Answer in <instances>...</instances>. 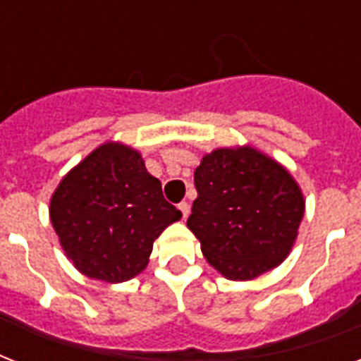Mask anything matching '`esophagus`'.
<instances>
[{
    "instance_id": "34e87169",
    "label": "esophagus",
    "mask_w": 361,
    "mask_h": 361,
    "mask_svg": "<svg viewBox=\"0 0 361 361\" xmlns=\"http://www.w3.org/2000/svg\"><path fill=\"white\" fill-rule=\"evenodd\" d=\"M178 209L181 212V219H187V217H189V204L180 202L178 204Z\"/></svg>"
}]
</instances>
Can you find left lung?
<instances>
[{
  "mask_svg": "<svg viewBox=\"0 0 361 361\" xmlns=\"http://www.w3.org/2000/svg\"><path fill=\"white\" fill-rule=\"evenodd\" d=\"M195 187L187 226L226 279H255L285 260L305 202L281 164L252 147L215 149L195 170Z\"/></svg>",
  "mask_w": 361,
  "mask_h": 361,
  "instance_id": "1",
  "label": "left lung"
}]
</instances>
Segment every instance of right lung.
Returning a JSON list of instances; mask_svg holds the SVG:
<instances>
[{"instance_id":"add662e5","label":"right lung","mask_w":361,"mask_h":361,"mask_svg":"<svg viewBox=\"0 0 361 361\" xmlns=\"http://www.w3.org/2000/svg\"><path fill=\"white\" fill-rule=\"evenodd\" d=\"M65 255L82 274L121 283L146 268L153 241L181 212L166 202L140 153L103 144L65 176L50 202Z\"/></svg>"}]
</instances>
